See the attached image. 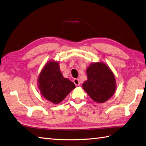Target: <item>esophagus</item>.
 I'll return each instance as SVG.
<instances>
[{
    "mask_svg": "<svg viewBox=\"0 0 146 146\" xmlns=\"http://www.w3.org/2000/svg\"><path fill=\"white\" fill-rule=\"evenodd\" d=\"M73 82L75 84L76 86H79L80 85V81L78 79H74Z\"/></svg>",
    "mask_w": 146,
    "mask_h": 146,
    "instance_id": "34e87169",
    "label": "esophagus"
}]
</instances>
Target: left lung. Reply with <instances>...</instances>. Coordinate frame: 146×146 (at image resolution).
Instances as JSON below:
<instances>
[{
	"label": "left lung",
	"instance_id": "left-lung-1",
	"mask_svg": "<svg viewBox=\"0 0 146 146\" xmlns=\"http://www.w3.org/2000/svg\"><path fill=\"white\" fill-rule=\"evenodd\" d=\"M88 80L82 84L90 98L103 103L113 95L116 90V80L113 73L103 63H93L87 68Z\"/></svg>",
	"mask_w": 146,
	"mask_h": 146
}]
</instances>
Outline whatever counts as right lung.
Masks as SVG:
<instances>
[{
	"mask_svg": "<svg viewBox=\"0 0 146 146\" xmlns=\"http://www.w3.org/2000/svg\"><path fill=\"white\" fill-rule=\"evenodd\" d=\"M40 93L54 104H58L73 90L75 85L63 78L60 70L59 63L52 61L47 63L40 73L38 80Z\"/></svg>",
	"mask_w": 146,
	"mask_h": 146,
	"instance_id": "obj_1",
	"label": "right lung"
}]
</instances>
